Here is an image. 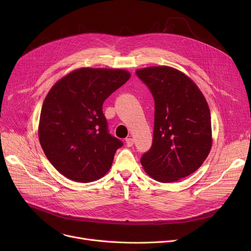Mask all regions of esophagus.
I'll return each mask as SVG.
<instances>
[{
  "label": "esophagus",
  "instance_id": "34e87169",
  "mask_svg": "<svg viewBox=\"0 0 251 251\" xmlns=\"http://www.w3.org/2000/svg\"><path fill=\"white\" fill-rule=\"evenodd\" d=\"M126 144H127V147H132L133 146V139L131 137L126 138Z\"/></svg>",
  "mask_w": 251,
  "mask_h": 251
}]
</instances>
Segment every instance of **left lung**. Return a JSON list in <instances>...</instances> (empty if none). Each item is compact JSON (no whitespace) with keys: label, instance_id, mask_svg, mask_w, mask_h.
Masks as SVG:
<instances>
[{"label":"left lung","instance_id":"1","mask_svg":"<svg viewBox=\"0 0 251 251\" xmlns=\"http://www.w3.org/2000/svg\"><path fill=\"white\" fill-rule=\"evenodd\" d=\"M136 74L154 99L153 139L141 165L155 181H179L195 172L212 150L208 104L192 79L176 68L152 66Z\"/></svg>","mask_w":251,"mask_h":251}]
</instances>
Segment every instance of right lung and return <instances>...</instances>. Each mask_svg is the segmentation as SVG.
Wrapping results in <instances>:
<instances>
[{
    "label": "right lung",
    "mask_w": 251,
    "mask_h": 251,
    "mask_svg": "<svg viewBox=\"0 0 251 251\" xmlns=\"http://www.w3.org/2000/svg\"><path fill=\"white\" fill-rule=\"evenodd\" d=\"M130 76L123 69L82 67L51 86L42 107L38 138L62 175L88 183L109 172L123 143L109 134L102 103Z\"/></svg>",
    "instance_id": "right-lung-1"
}]
</instances>
